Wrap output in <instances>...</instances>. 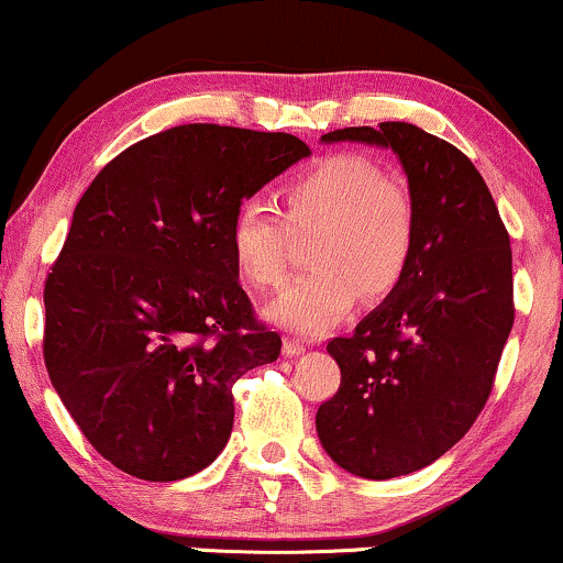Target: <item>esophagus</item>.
I'll list each match as a JSON object with an SVG mask.
<instances>
[{
  "mask_svg": "<svg viewBox=\"0 0 563 563\" xmlns=\"http://www.w3.org/2000/svg\"><path fill=\"white\" fill-rule=\"evenodd\" d=\"M305 350H308V344H305L302 339H284V355H287V357L302 355Z\"/></svg>",
  "mask_w": 563,
  "mask_h": 563,
  "instance_id": "obj_1",
  "label": "esophagus"
}]
</instances>
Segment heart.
<instances>
[{
  "label": "heart",
  "mask_w": 563,
  "mask_h": 563,
  "mask_svg": "<svg viewBox=\"0 0 563 563\" xmlns=\"http://www.w3.org/2000/svg\"><path fill=\"white\" fill-rule=\"evenodd\" d=\"M292 234H316L308 247L316 268L271 302L268 318L313 336L342 321L360 292L378 300L405 282L418 247V211L407 187L376 162L336 154L284 185L282 211L263 200L238 208L229 245L242 279L279 287Z\"/></svg>",
  "instance_id": "b5f03b06"
}]
</instances>
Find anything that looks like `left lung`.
I'll return each mask as SVG.
<instances>
[{
	"mask_svg": "<svg viewBox=\"0 0 563 563\" xmlns=\"http://www.w3.org/2000/svg\"><path fill=\"white\" fill-rule=\"evenodd\" d=\"M399 156L418 211L405 282L325 350L342 384L316 412L323 449L367 481L428 467L473 428L515 325L511 245L488 185L456 145L409 122L344 128Z\"/></svg>",
	"mask_w": 563,
	"mask_h": 563,
	"instance_id": "1",
	"label": "left lung"
}]
</instances>
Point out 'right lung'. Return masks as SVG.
<instances>
[{
  "instance_id": "right-lung-1",
  "label": "right lung",
  "mask_w": 563,
  "mask_h": 563,
  "mask_svg": "<svg viewBox=\"0 0 563 563\" xmlns=\"http://www.w3.org/2000/svg\"><path fill=\"white\" fill-rule=\"evenodd\" d=\"M308 154L289 133L179 124L124 148L82 192L46 276L44 363L122 473L172 483L208 467L232 433V386L279 357L229 229Z\"/></svg>"
}]
</instances>
